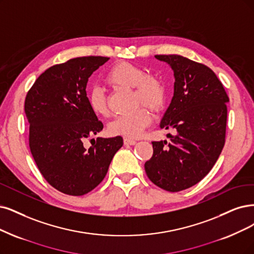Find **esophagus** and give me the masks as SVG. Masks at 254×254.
Wrapping results in <instances>:
<instances>
[{"label": "esophagus", "instance_id": "34e87169", "mask_svg": "<svg viewBox=\"0 0 254 254\" xmlns=\"http://www.w3.org/2000/svg\"><path fill=\"white\" fill-rule=\"evenodd\" d=\"M124 143H125L126 145H134V144H136V141H135V140H133V139L125 138V139H124Z\"/></svg>", "mask_w": 254, "mask_h": 254}]
</instances>
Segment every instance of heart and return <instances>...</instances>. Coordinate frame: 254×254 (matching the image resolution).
<instances>
[{
    "mask_svg": "<svg viewBox=\"0 0 254 254\" xmlns=\"http://www.w3.org/2000/svg\"><path fill=\"white\" fill-rule=\"evenodd\" d=\"M107 82L112 87L120 89H134L136 107L144 106L152 112L163 110L166 101V87L161 78L156 75L146 74L145 70L128 62H120L109 70ZM90 110L98 117H108L110 114L107 97L98 87L88 92ZM145 108H140L133 114L118 116L108 127L112 136L137 138L151 125L152 115Z\"/></svg>",
    "mask_w": 254,
    "mask_h": 254,
    "instance_id": "1",
    "label": "heart"
}]
</instances>
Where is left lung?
Segmentation results:
<instances>
[{"mask_svg": "<svg viewBox=\"0 0 254 254\" xmlns=\"http://www.w3.org/2000/svg\"><path fill=\"white\" fill-rule=\"evenodd\" d=\"M174 71V96L161 128H174L171 141H153L145 162L147 177L167 191H180L199 183L217 162L226 137L229 97L214 72L181 55H155Z\"/></svg>", "mask_w": 254, "mask_h": 254, "instance_id": "1", "label": "left lung"}]
</instances>
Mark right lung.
Masks as SVG:
<instances>
[{
  "mask_svg": "<svg viewBox=\"0 0 254 254\" xmlns=\"http://www.w3.org/2000/svg\"><path fill=\"white\" fill-rule=\"evenodd\" d=\"M109 61L82 56L54 64L28 91L25 114L29 122V147L45 180L59 191L83 195L106 177L109 165L124 144L120 136L91 139L103 128L90 110L87 82Z\"/></svg>",
  "mask_w": 254,
  "mask_h": 254,
  "instance_id": "1",
  "label": "right lung"
}]
</instances>
